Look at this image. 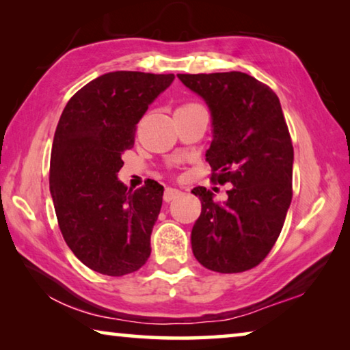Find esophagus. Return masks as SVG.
Returning <instances> with one entry per match:
<instances>
[{"mask_svg": "<svg viewBox=\"0 0 350 350\" xmlns=\"http://www.w3.org/2000/svg\"><path fill=\"white\" fill-rule=\"evenodd\" d=\"M180 194H182V191H179V189H176V188H165L163 200H165V202H171L173 199L179 198Z\"/></svg>", "mask_w": 350, "mask_h": 350, "instance_id": "esophagus-1", "label": "esophagus"}]
</instances>
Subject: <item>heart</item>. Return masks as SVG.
Here are the masks:
<instances>
[{
	"instance_id": "b5f03b06",
	"label": "heart",
	"mask_w": 350,
	"mask_h": 350,
	"mask_svg": "<svg viewBox=\"0 0 350 350\" xmlns=\"http://www.w3.org/2000/svg\"><path fill=\"white\" fill-rule=\"evenodd\" d=\"M191 105H196V103H185V105H182V106H179V108H177V109H182V108H188V106H191Z\"/></svg>"
}]
</instances>
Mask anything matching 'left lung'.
I'll list each match as a JSON object with an SVG mask.
<instances>
[{
  "label": "left lung",
  "instance_id": "8db88e82",
  "mask_svg": "<svg viewBox=\"0 0 350 350\" xmlns=\"http://www.w3.org/2000/svg\"><path fill=\"white\" fill-rule=\"evenodd\" d=\"M177 77L210 106L213 140L205 156L211 180L233 185L225 202H215L204 187L193 189L202 204L193 253L205 269L241 273L267 258L292 202L293 145L280 98L236 70Z\"/></svg>",
  "mask_w": 350,
  "mask_h": 350
}]
</instances>
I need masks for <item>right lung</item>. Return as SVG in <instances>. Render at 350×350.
<instances>
[{"label": "right lung", "instance_id": "add662e5", "mask_svg": "<svg viewBox=\"0 0 350 350\" xmlns=\"http://www.w3.org/2000/svg\"><path fill=\"white\" fill-rule=\"evenodd\" d=\"M173 80L134 70L100 75L69 98L57 125L49 187L58 227L75 256L102 275L133 273L151 254L163 187L145 180L133 191L117 173L148 105Z\"/></svg>", "mask_w": 350, "mask_h": 350}]
</instances>
